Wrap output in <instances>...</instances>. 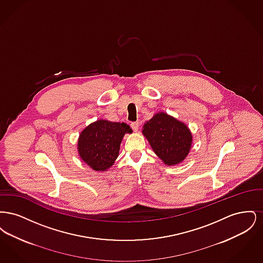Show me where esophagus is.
Instances as JSON below:
<instances>
[{
  "label": "esophagus",
  "mask_w": 263,
  "mask_h": 263,
  "mask_svg": "<svg viewBox=\"0 0 263 263\" xmlns=\"http://www.w3.org/2000/svg\"><path fill=\"white\" fill-rule=\"evenodd\" d=\"M131 128H132L134 131H138V129H139V122H137V121L132 122V123H131Z\"/></svg>",
  "instance_id": "34e87169"
}]
</instances>
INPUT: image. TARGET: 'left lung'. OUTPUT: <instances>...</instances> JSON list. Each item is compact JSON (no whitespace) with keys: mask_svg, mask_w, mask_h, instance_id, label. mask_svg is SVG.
Here are the masks:
<instances>
[{"mask_svg":"<svg viewBox=\"0 0 263 263\" xmlns=\"http://www.w3.org/2000/svg\"><path fill=\"white\" fill-rule=\"evenodd\" d=\"M143 134L167 165L182 162L191 147L192 135L186 125L165 113H158L145 123Z\"/></svg>","mask_w":263,"mask_h":263,"instance_id":"8db88e82","label":"left lung"}]
</instances>
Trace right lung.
I'll list each match as a JSON object with an SVG mask.
<instances>
[{
    "label": "right lung",
    "instance_id": "obj_1",
    "mask_svg": "<svg viewBox=\"0 0 263 263\" xmlns=\"http://www.w3.org/2000/svg\"><path fill=\"white\" fill-rule=\"evenodd\" d=\"M132 129L126 123L99 120L80 135L78 149L82 160L95 171H105L117 159L120 143Z\"/></svg>",
    "mask_w": 263,
    "mask_h": 263
}]
</instances>
